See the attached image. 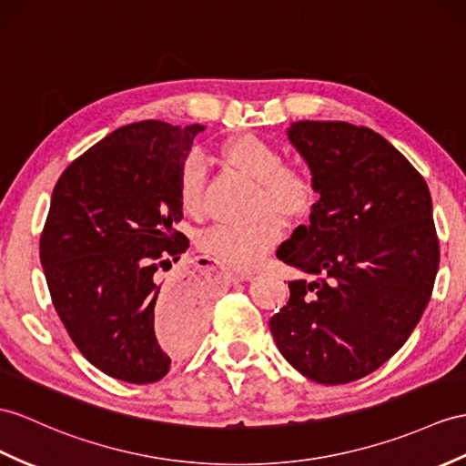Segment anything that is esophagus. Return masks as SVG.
Segmentation results:
<instances>
[{
    "mask_svg": "<svg viewBox=\"0 0 466 466\" xmlns=\"http://www.w3.org/2000/svg\"><path fill=\"white\" fill-rule=\"evenodd\" d=\"M229 279L235 280V282H239V280L251 279V275H248V272H229Z\"/></svg>",
    "mask_w": 466,
    "mask_h": 466,
    "instance_id": "obj_1",
    "label": "esophagus"
}]
</instances>
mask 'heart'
Instances as JSON below:
<instances>
[{
	"mask_svg": "<svg viewBox=\"0 0 466 466\" xmlns=\"http://www.w3.org/2000/svg\"><path fill=\"white\" fill-rule=\"evenodd\" d=\"M223 156L239 172L257 181L253 215L248 223H215L201 235L199 247L208 255L237 270H253L280 241L285 223L309 218L316 203L312 177L297 166L282 164L275 146L245 134L223 144ZM208 166L199 152H191L179 169L177 194L191 218L203 213Z\"/></svg>",
	"mask_w": 466,
	"mask_h": 466,
	"instance_id": "1",
	"label": "heart"
}]
</instances>
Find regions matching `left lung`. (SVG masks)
Masks as SVG:
<instances>
[{"mask_svg": "<svg viewBox=\"0 0 466 466\" xmlns=\"http://www.w3.org/2000/svg\"><path fill=\"white\" fill-rule=\"evenodd\" d=\"M289 140L320 199L277 257L302 279L268 326L289 364L312 381L350 383L385 364L421 320L439 270L423 176L366 127L292 122Z\"/></svg>", "mask_w": 466, "mask_h": 466, "instance_id": "obj_1", "label": "left lung"}]
</instances>
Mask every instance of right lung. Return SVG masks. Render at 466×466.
Returning a JSON list of instances; mask_svg holds the SVG:
<instances>
[{
    "instance_id": "right-lung-1",
    "label": "right lung",
    "mask_w": 466,
    "mask_h": 466,
    "mask_svg": "<svg viewBox=\"0 0 466 466\" xmlns=\"http://www.w3.org/2000/svg\"><path fill=\"white\" fill-rule=\"evenodd\" d=\"M201 124L142 120L108 134L56 181L39 257L78 351L106 376L154 383L208 322V300L162 270L189 247L177 179Z\"/></svg>"
}]
</instances>
